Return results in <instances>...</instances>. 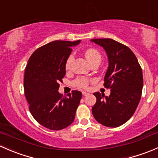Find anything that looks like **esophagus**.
<instances>
[{"label": "esophagus", "mask_w": 158, "mask_h": 158, "mask_svg": "<svg viewBox=\"0 0 158 158\" xmlns=\"http://www.w3.org/2000/svg\"><path fill=\"white\" fill-rule=\"evenodd\" d=\"M82 95H84V96H85V95H88V92H85V91H83V92H82Z\"/></svg>", "instance_id": "obj_1"}]
</instances>
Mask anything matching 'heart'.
<instances>
[{
  "instance_id": "1",
  "label": "heart",
  "mask_w": 158,
  "mask_h": 158,
  "mask_svg": "<svg viewBox=\"0 0 158 158\" xmlns=\"http://www.w3.org/2000/svg\"><path fill=\"white\" fill-rule=\"evenodd\" d=\"M84 55H85V57L89 63H91V62L95 60H101V54H100V52L96 49L90 48L86 49L85 51V52H84ZM73 61H74V56L71 54V55L69 56V57H68L66 61L65 68H66V70L71 69ZM90 82L91 79H88V78L80 76V77H78L73 82V84H74L75 86L79 87V88H85V87L88 86Z\"/></svg>"
}]
</instances>
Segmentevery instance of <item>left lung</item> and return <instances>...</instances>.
Instances as JSON below:
<instances>
[{"label": "left lung", "instance_id": "8db88e82", "mask_svg": "<svg viewBox=\"0 0 158 158\" xmlns=\"http://www.w3.org/2000/svg\"><path fill=\"white\" fill-rule=\"evenodd\" d=\"M101 46L109 59L104 86L111 89L109 96L95 92L94 118L106 127L116 128L128 122L139 104L143 88L142 69L134 52L112 39H92Z\"/></svg>", "mask_w": 158, "mask_h": 158}]
</instances>
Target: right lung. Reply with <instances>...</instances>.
Returning a JSON list of instances; mask_svg holds the SVG:
<instances>
[{
    "instance_id": "obj_1",
    "label": "right lung",
    "mask_w": 158,
    "mask_h": 158,
    "mask_svg": "<svg viewBox=\"0 0 158 158\" xmlns=\"http://www.w3.org/2000/svg\"><path fill=\"white\" fill-rule=\"evenodd\" d=\"M80 41L55 40L40 47L25 69L23 87L30 113L40 125L50 130H62L75 119L82 92L73 90L63 97L58 90L71 47Z\"/></svg>"
}]
</instances>
